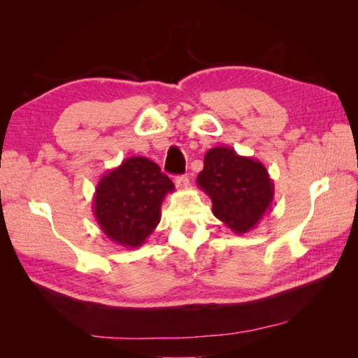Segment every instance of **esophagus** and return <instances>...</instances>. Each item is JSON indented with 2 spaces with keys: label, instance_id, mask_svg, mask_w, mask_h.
<instances>
[{
  "label": "esophagus",
  "instance_id": "1",
  "mask_svg": "<svg viewBox=\"0 0 358 358\" xmlns=\"http://www.w3.org/2000/svg\"><path fill=\"white\" fill-rule=\"evenodd\" d=\"M176 187L179 189H185L189 187V178L188 176H178L176 178Z\"/></svg>",
  "mask_w": 358,
  "mask_h": 358
}]
</instances>
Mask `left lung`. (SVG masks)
I'll use <instances>...</instances> for the list:
<instances>
[{"mask_svg":"<svg viewBox=\"0 0 358 358\" xmlns=\"http://www.w3.org/2000/svg\"><path fill=\"white\" fill-rule=\"evenodd\" d=\"M197 185L212 200L213 215L236 234L255 229L272 209L273 180L262 161L216 146L204 155Z\"/></svg>","mask_w":358,"mask_h":358,"instance_id":"left-lung-1","label":"left lung"}]
</instances>
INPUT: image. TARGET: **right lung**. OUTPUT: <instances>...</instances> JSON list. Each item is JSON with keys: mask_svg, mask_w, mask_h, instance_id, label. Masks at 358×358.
<instances>
[{"mask_svg": "<svg viewBox=\"0 0 358 358\" xmlns=\"http://www.w3.org/2000/svg\"><path fill=\"white\" fill-rule=\"evenodd\" d=\"M173 182L154 161L129 157L96 183L92 212L101 231L125 248L145 243L161 220V204Z\"/></svg>", "mask_w": 358, "mask_h": 358, "instance_id": "add662e5", "label": "right lung"}]
</instances>
